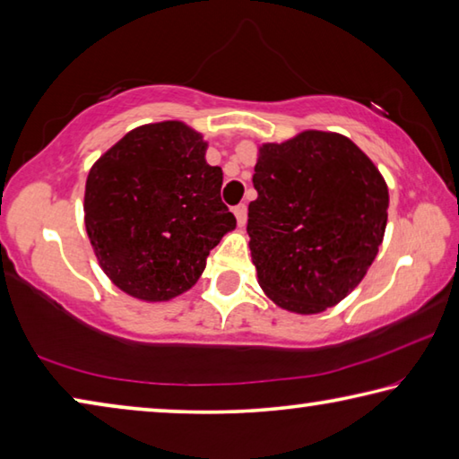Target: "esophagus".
<instances>
[{"instance_id": "obj_1", "label": "esophagus", "mask_w": 459, "mask_h": 459, "mask_svg": "<svg viewBox=\"0 0 459 459\" xmlns=\"http://www.w3.org/2000/svg\"><path fill=\"white\" fill-rule=\"evenodd\" d=\"M232 212H235V216H237L238 227H245V222H247V206L245 204H238V206L232 208Z\"/></svg>"}]
</instances>
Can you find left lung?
<instances>
[{"label": "left lung", "instance_id": "left-lung-1", "mask_svg": "<svg viewBox=\"0 0 459 459\" xmlns=\"http://www.w3.org/2000/svg\"><path fill=\"white\" fill-rule=\"evenodd\" d=\"M247 232L261 290L287 312H325L359 285L386 229L388 188L372 160L332 131L259 145Z\"/></svg>", "mask_w": 459, "mask_h": 459}]
</instances>
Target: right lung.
Listing matches in <instances>:
<instances>
[{
	"label": "right lung",
	"mask_w": 459,
	"mask_h": 459,
	"mask_svg": "<svg viewBox=\"0 0 459 459\" xmlns=\"http://www.w3.org/2000/svg\"><path fill=\"white\" fill-rule=\"evenodd\" d=\"M206 150L196 129L160 121L131 129L92 164L84 227L100 269L131 298L155 304L188 291L235 230Z\"/></svg>",
	"instance_id": "1"
}]
</instances>
